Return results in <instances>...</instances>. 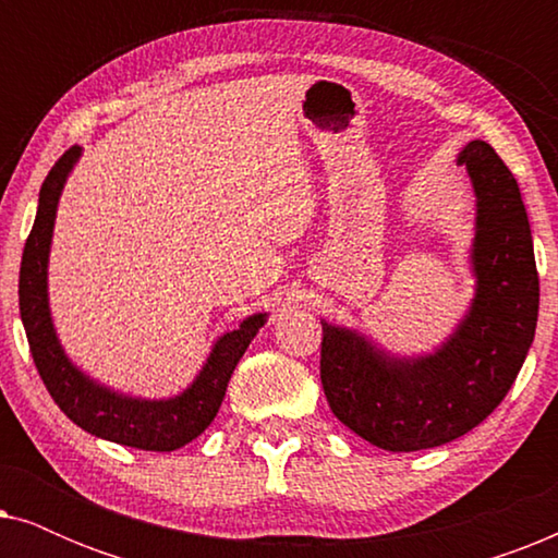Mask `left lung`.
<instances>
[{"mask_svg":"<svg viewBox=\"0 0 558 558\" xmlns=\"http://www.w3.org/2000/svg\"><path fill=\"white\" fill-rule=\"evenodd\" d=\"M475 193L470 271L475 294L429 353H391L355 327L323 319L319 378L332 414L388 452L447 445L506 399L538 323V271L518 182L495 149L472 140L457 155Z\"/></svg>","mask_w":558,"mask_h":558,"instance_id":"8db88e82","label":"left lung"}]
</instances>
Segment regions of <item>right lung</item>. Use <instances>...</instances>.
Returning <instances> with one entry per match:
<instances>
[{"label": "right lung", "mask_w": 558, "mask_h": 558, "mask_svg": "<svg viewBox=\"0 0 558 558\" xmlns=\"http://www.w3.org/2000/svg\"><path fill=\"white\" fill-rule=\"evenodd\" d=\"M81 155L83 147H71L45 178L33 231L22 251L20 317L27 332L29 353L52 401L83 432L124 447L147 449V452H174L201 437L216 418L228 380L251 340L266 325L269 312H254L243 317L233 330L218 335L193 384L167 399L124 393L88 376L81 365L73 363L58 338L48 292V264L58 203Z\"/></svg>", "instance_id": "obj_1"}]
</instances>
